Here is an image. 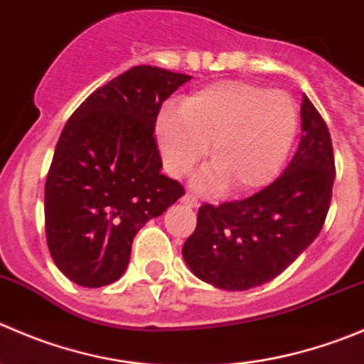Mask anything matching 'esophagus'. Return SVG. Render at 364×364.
<instances>
[{
  "mask_svg": "<svg viewBox=\"0 0 364 364\" xmlns=\"http://www.w3.org/2000/svg\"><path fill=\"white\" fill-rule=\"evenodd\" d=\"M182 202H184L186 205H189V207L198 205V198H196L195 195H191V193H186V195L182 196Z\"/></svg>",
  "mask_w": 364,
  "mask_h": 364,
  "instance_id": "34e87169",
  "label": "esophagus"
}]
</instances>
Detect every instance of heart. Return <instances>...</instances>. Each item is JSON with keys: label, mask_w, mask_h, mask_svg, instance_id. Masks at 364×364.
<instances>
[{"label": "heart", "mask_w": 364, "mask_h": 364, "mask_svg": "<svg viewBox=\"0 0 364 364\" xmlns=\"http://www.w3.org/2000/svg\"><path fill=\"white\" fill-rule=\"evenodd\" d=\"M299 132V109L289 95L247 82H218L186 96L178 112L155 124L169 175H188L209 150L214 159L193 178L207 195L228 189L245 195L279 175Z\"/></svg>", "instance_id": "obj_1"}]
</instances>
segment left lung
<instances>
[{"label": "left lung", "instance_id": "1", "mask_svg": "<svg viewBox=\"0 0 364 364\" xmlns=\"http://www.w3.org/2000/svg\"><path fill=\"white\" fill-rule=\"evenodd\" d=\"M302 134L282 175L250 198L200 207L196 228L182 248L203 282L247 291L288 268L320 234L336 178L328 128L311 100L300 107Z\"/></svg>", "mask_w": 364, "mask_h": 364}]
</instances>
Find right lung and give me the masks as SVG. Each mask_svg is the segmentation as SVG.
Returning a JSON list of instances; mask_svg holds the SVG:
<instances>
[{"mask_svg": "<svg viewBox=\"0 0 364 364\" xmlns=\"http://www.w3.org/2000/svg\"><path fill=\"white\" fill-rule=\"evenodd\" d=\"M189 75L136 65L96 89L60 134L44 189L51 259L71 282L102 288L127 269L146 221L184 195L162 175L155 121Z\"/></svg>", "mask_w": 364, "mask_h": 364, "instance_id": "1", "label": "right lung"}]
</instances>
